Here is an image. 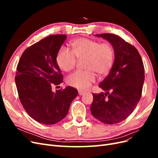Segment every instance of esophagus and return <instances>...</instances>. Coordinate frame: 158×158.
I'll return each instance as SVG.
<instances>
[{"label": "esophagus", "instance_id": "34e87169", "mask_svg": "<svg viewBox=\"0 0 158 158\" xmlns=\"http://www.w3.org/2000/svg\"><path fill=\"white\" fill-rule=\"evenodd\" d=\"M85 94V92H84V91L78 90V94H79L80 95H84V94Z\"/></svg>", "mask_w": 158, "mask_h": 158}]
</instances>
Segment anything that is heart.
Listing matches in <instances>:
<instances>
[{"mask_svg": "<svg viewBox=\"0 0 158 158\" xmlns=\"http://www.w3.org/2000/svg\"><path fill=\"white\" fill-rule=\"evenodd\" d=\"M73 52L66 47H62L56 55V60L59 67L64 72L73 69L78 59H85V69L87 70H77L69 75L67 83L79 89L89 88L95 82L97 73L100 76L107 75L111 71L114 60V51L109 43L79 38L71 42Z\"/></svg>", "mask_w": 158, "mask_h": 158, "instance_id": "b5f03b06", "label": "heart"}]
</instances>
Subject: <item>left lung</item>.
I'll use <instances>...</instances> for the list:
<instances>
[{"label": "left lung", "mask_w": 158, "mask_h": 158, "mask_svg": "<svg viewBox=\"0 0 158 158\" xmlns=\"http://www.w3.org/2000/svg\"><path fill=\"white\" fill-rule=\"evenodd\" d=\"M95 36L112 45L114 60L108 76L99 85L106 93L92 94L90 111L99 121L113 125L126 119L140 101L144 82V64L137 49L121 37L111 33Z\"/></svg>", "instance_id": "left-lung-1"}]
</instances>
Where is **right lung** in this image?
<instances>
[{"label":"right lung","mask_w":158,"mask_h":158,"mask_svg":"<svg viewBox=\"0 0 158 158\" xmlns=\"http://www.w3.org/2000/svg\"><path fill=\"white\" fill-rule=\"evenodd\" d=\"M66 35H52L27 48L17 66L15 82L25 111L37 122L53 125L66 116L78 95L70 86L52 92V86L63 82L56 57Z\"/></svg>","instance_id":"obj_1"}]
</instances>
